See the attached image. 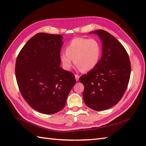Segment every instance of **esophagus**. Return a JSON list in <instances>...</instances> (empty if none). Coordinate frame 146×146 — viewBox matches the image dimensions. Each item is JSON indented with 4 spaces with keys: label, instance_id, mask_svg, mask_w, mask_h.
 Instances as JSON below:
<instances>
[{
    "label": "esophagus",
    "instance_id": "34e87169",
    "mask_svg": "<svg viewBox=\"0 0 146 146\" xmlns=\"http://www.w3.org/2000/svg\"><path fill=\"white\" fill-rule=\"evenodd\" d=\"M75 77H76V80L77 81H78V79H79V77H80V76H79L78 75H77V74H76V75H75Z\"/></svg>",
    "mask_w": 146,
    "mask_h": 146
}]
</instances>
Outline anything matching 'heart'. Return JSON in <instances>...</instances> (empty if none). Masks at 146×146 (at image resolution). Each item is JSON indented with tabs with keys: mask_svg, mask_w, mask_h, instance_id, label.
<instances>
[{
	"mask_svg": "<svg viewBox=\"0 0 146 146\" xmlns=\"http://www.w3.org/2000/svg\"><path fill=\"white\" fill-rule=\"evenodd\" d=\"M101 46L94 38L78 37L71 39L66 46L65 52L60 55V60L66 70L71 68L73 60L78 69L88 72L98 64L101 55Z\"/></svg>",
	"mask_w": 146,
	"mask_h": 146,
	"instance_id": "b5f03b06",
	"label": "heart"
}]
</instances>
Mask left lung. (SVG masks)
Returning a JSON list of instances; mask_svg holds the SVG:
<instances>
[{"mask_svg":"<svg viewBox=\"0 0 146 146\" xmlns=\"http://www.w3.org/2000/svg\"><path fill=\"white\" fill-rule=\"evenodd\" d=\"M102 41V56L98 64L79 78L84 85L83 98L87 107L103 111L117 104L129 85L131 64L122 44L104 30L93 31Z\"/></svg>","mask_w":146,"mask_h":146,"instance_id":"8db88e82","label":"left lung"}]
</instances>
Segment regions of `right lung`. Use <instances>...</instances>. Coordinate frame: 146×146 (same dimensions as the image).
<instances>
[{"label": "right lung", "mask_w": 146, "mask_h": 146, "mask_svg": "<svg viewBox=\"0 0 146 146\" xmlns=\"http://www.w3.org/2000/svg\"><path fill=\"white\" fill-rule=\"evenodd\" d=\"M63 36L38 33L27 41L17 56L15 73L22 96L43 114H54L65 106L76 84L74 74L60 67Z\"/></svg>", "instance_id": "1"}]
</instances>
